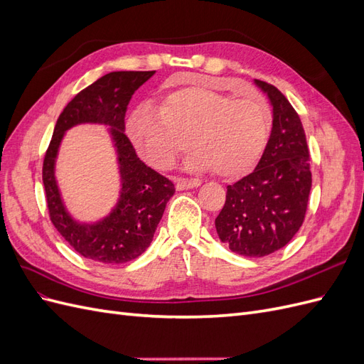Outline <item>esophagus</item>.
<instances>
[{"instance_id":"esophagus-1","label":"esophagus","mask_w":364,"mask_h":364,"mask_svg":"<svg viewBox=\"0 0 364 364\" xmlns=\"http://www.w3.org/2000/svg\"><path fill=\"white\" fill-rule=\"evenodd\" d=\"M199 185H200L199 179H178L176 181V188H178L179 191L196 188V186H199Z\"/></svg>"}]
</instances>
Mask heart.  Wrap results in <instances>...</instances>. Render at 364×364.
<instances>
[{
    "label": "heart",
    "instance_id": "b5f03b06",
    "mask_svg": "<svg viewBox=\"0 0 364 364\" xmlns=\"http://www.w3.org/2000/svg\"><path fill=\"white\" fill-rule=\"evenodd\" d=\"M129 136L141 156L165 170L191 146L190 167L223 178L249 173L267 149L272 111L259 97L234 98L205 87H183L129 119Z\"/></svg>",
    "mask_w": 364,
    "mask_h": 364
}]
</instances>
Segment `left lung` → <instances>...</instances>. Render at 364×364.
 <instances>
[{
	"mask_svg": "<svg viewBox=\"0 0 364 364\" xmlns=\"http://www.w3.org/2000/svg\"><path fill=\"white\" fill-rule=\"evenodd\" d=\"M273 107L272 134L257 168L228 185L215 218L222 243L247 258L282 249L304 223L311 190L310 151L301 118L273 85L255 80Z\"/></svg>",
	"mask_w": 364,
	"mask_h": 364,
	"instance_id": "8db88e82",
	"label": "left lung"
}]
</instances>
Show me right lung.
Listing matches in <instances>:
<instances>
[{
    "instance_id": "obj_1",
    "label": "right lung",
    "mask_w": 364,
    "mask_h": 364,
    "mask_svg": "<svg viewBox=\"0 0 364 364\" xmlns=\"http://www.w3.org/2000/svg\"><path fill=\"white\" fill-rule=\"evenodd\" d=\"M155 71H115L85 87L59 115L43 158L42 181L51 223L82 257L105 264L138 258L150 246L174 185L142 162L124 134V117L132 95ZM109 126L117 150L122 191L113 211L95 224H80L66 211L53 176L64 132L77 124Z\"/></svg>"
}]
</instances>
